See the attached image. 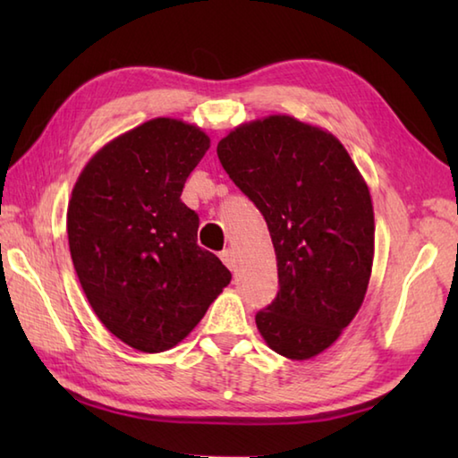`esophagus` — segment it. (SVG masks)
Listing matches in <instances>:
<instances>
[{
	"label": "esophagus",
	"instance_id": "1",
	"mask_svg": "<svg viewBox=\"0 0 458 458\" xmlns=\"http://www.w3.org/2000/svg\"><path fill=\"white\" fill-rule=\"evenodd\" d=\"M220 259L224 261V266H226L230 271H236L238 269V259H236V251L234 250H224L220 254Z\"/></svg>",
	"mask_w": 458,
	"mask_h": 458
}]
</instances>
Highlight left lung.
Returning a JSON list of instances; mask_svg holds the SVG:
<instances>
[{"label": "left lung", "mask_w": 458, "mask_h": 458, "mask_svg": "<svg viewBox=\"0 0 458 458\" xmlns=\"http://www.w3.org/2000/svg\"><path fill=\"white\" fill-rule=\"evenodd\" d=\"M218 159L267 222L279 291L256 315L266 344L289 360L333 346L364 303L374 264V207L344 145L287 114L236 125Z\"/></svg>", "instance_id": "8db88e82"}]
</instances>
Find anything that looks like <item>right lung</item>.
<instances>
[{"instance_id": "right-lung-1", "label": "right lung", "mask_w": 458, "mask_h": 458, "mask_svg": "<svg viewBox=\"0 0 458 458\" xmlns=\"http://www.w3.org/2000/svg\"><path fill=\"white\" fill-rule=\"evenodd\" d=\"M208 148L199 125L153 118L96 151L68 200V248L84 295L140 352L177 346L232 279L197 244L199 214L181 202Z\"/></svg>"}]
</instances>
